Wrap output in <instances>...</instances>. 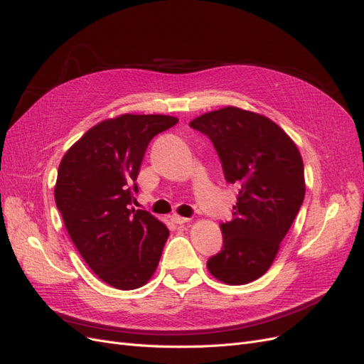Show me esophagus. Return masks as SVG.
Masks as SVG:
<instances>
[{"label":"esophagus","instance_id":"esophagus-1","mask_svg":"<svg viewBox=\"0 0 364 364\" xmlns=\"http://www.w3.org/2000/svg\"><path fill=\"white\" fill-rule=\"evenodd\" d=\"M171 220H172V223H175V224H186V223H189L191 221V218H184V216H180V215H172L171 216Z\"/></svg>","mask_w":364,"mask_h":364}]
</instances>
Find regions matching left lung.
Here are the masks:
<instances>
[{
	"label": "left lung",
	"instance_id": "8db88e82",
	"mask_svg": "<svg viewBox=\"0 0 364 364\" xmlns=\"http://www.w3.org/2000/svg\"><path fill=\"white\" fill-rule=\"evenodd\" d=\"M189 124L212 140L225 180L240 188L233 220L221 224L223 250L207 268L227 285L253 282L272 267L304 203L302 157L279 124L253 111L225 107Z\"/></svg>",
	"mask_w": 364,
	"mask_h": 364
}]
</instances>
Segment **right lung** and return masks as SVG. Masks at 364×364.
I'll return each instance as SVG.
<instances>
[{"label": "right lung", "instance_id": "right-lung-1", "mask_svg": "<svg viewBox=\"0 0 364 364\" xmlns=\"http://www.w3.org/2000/svg\"><path fill=\"white\" fill-rule=\"evenodd\" d=\"M178 119L122 114L88 129L65 152L55 201L87 265L117 289H136L152 277L169 230L146 210L129 209L149 141Z\"/></svg>", "mask_w": 364, "mask_h": 364}]
</instances>
